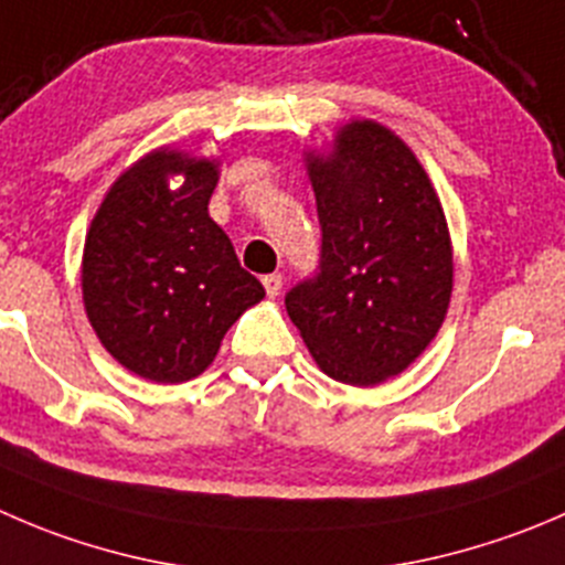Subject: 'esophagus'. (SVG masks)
<instances>
[{
	"instance_id": "34e87169",
	"label": "esophagus",
	"mask_w": 565,
	"mask_h": 565,
	"mask_svg": "<svg viewBox=\"0 0 565 565\" xmlns=\"http://www.w3.org/2000/svg\"><path fill=\"white\" fill-rule=\"evenodd\" d=\"M262 284H265L267 295H270V298H276V295H281L284 278H281V273H270V276L262 278Z\"/></svg>"
}]
</instances>
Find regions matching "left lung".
I'll list each match as a JSON object with an SVG mask.
<instances>
[{
	"label": "left lung",
	"mask_w": 565,
	"mask_h": 565,
	"mask_svg": "<svg viewBox=\"0 0 565 565\" xmlns=\"http://www.w3.org/2000/svg\"><path fill=\"white\" fill-rule=\"evenodd\" d=\"M309 177L320 262L284 303L326 375L372 386L403 372L445 322V212L408 146L372 120L342 126L331 154L309 157Z\"/></svg>",
	"instance_id": "left-lung-1"
}]
</instances>
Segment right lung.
I'll return each instance as SVG.
<instances>
[{
	"mask_svg": "<svg viewBox=\"0 0 565 565\" xmlns=\"http://www.w3.org/2000/svg\"><path fill=\"white\" fill-rule=\"evenodd\" d=\"M173 172L185 177L179 191L167 188ZM215 184V162L154 151L113 184L87 232L82 295L93 331L149 381L201 375L223 333L265 298L210 217Z\"/></svg>",
	"mask_w": 565,
	"mask_h": 565,
	"instance_id": "1",
	"label": "right lung"
}]
</instances>
